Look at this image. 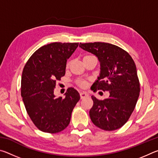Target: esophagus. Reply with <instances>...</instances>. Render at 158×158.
I'll list each match as a JSON object with an SVG mask.
<instances>
[{
  "label": "esophagus",
  "instance_id": "esophagus-1",
  "mask_svg": "<svg viewBox=\"0 0 158 158\" xmlns=\"http://www.w3.org/2000/svg\"><path fill=\"white\" fill-rule=\"evenodd\" d=\"M88 96H89V95H88L87 93H85V92L82 91V92L80 93V97H81V99L86 98V97H88Z\"/></svg>",
  "mask_w": 158,
  "mask_h": 158
}]
</instances>
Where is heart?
Segmentation results:
<instances>
[{
	"mask_svg": "<svg viewBox=\"0 0 158 158\" xmlns=\"http://www.w3.org/2000/svg\"><path fill=\"white\" fill-rule=\"evenodd\" d=\"M93 55H85V56L84 57V58H83V59H85V58H90V57H93ZM79 85L80 86H81V87H84L85 85V84L84 82H80L79 83Z\"/></svg>",
	"mask_w": 158,
	"mask_h": 158,
	"instance_id": "b5f03b06",
	"label": "heart"
}]
</instances>
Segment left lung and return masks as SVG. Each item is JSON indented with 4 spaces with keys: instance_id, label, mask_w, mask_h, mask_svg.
Returning <instances> with one entry per match:
<instances>
[{
    "instance_id": "left-lung-1",
    "label": "left lung",
    "mask_w": 158,
    "mask_h": 158,
    "mask_svg": "<svg viewBox=\"0 0 158 158\" xmlns=\"http://www.w3.org/2000/svg\"><path fill=\"white\" fill-rule=\"evenodd\" d=\"M79 47L95 55L100 63V76L90 89L109 92V97L103 100L91 96L90 119L102 130L119 129L130 118L139 96L135 63L126 51L114 44L93 42L80 43Z\"/></svg>"
}]
</instances>
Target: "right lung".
Here are the masks:
<instances>
[{
    "mask_svg": "<svg viewBox=\"0 0 158 158\" xmlns=\"http://www.w3.org/2000/svg\"><path fill=\"white\" fill-rule=\"evenodd\" d=\"M79 43L53 42L33 53L23 68L21 94L35 125L44 132L57 133L68 127L80 95L69 88L65 97L53 93L56 83L65 75L67 60Z\"/></svg>",
    "mask_w": 158,
    "mask_h": 158,
    "instance_id": "obj_1",
    "label": "right lung"
}]
</instances>
